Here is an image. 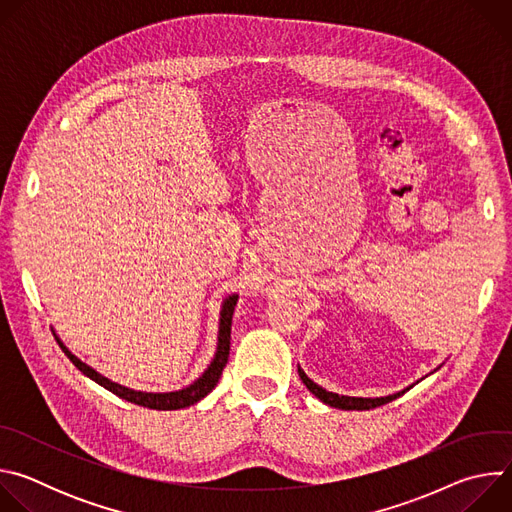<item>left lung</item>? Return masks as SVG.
<instances>
[{
	"label": "left lung",
	"instance_id": "8db88e82",
	"mask_svg": "<svg viewBox=\"0 0 512 512\" xmlns=\"http://www.w3.org/2000/svg\"><path fill=\"white\" fill-rule=\"evenodd\" d=\"M298 373H300V379L304 381V385L308 387V391L312 395H316L322 403L330 405V407H336V409H344V411H350V409H356V411H364V409H373V407H379V405H385L397 397H401L405 391H409L413 385H409L407 389H401L393 395H385V397H348V395H338V393H330L326 389H322L320 385H316L304 371L302 367H298Z\"/></svg>",
	"mask_w": 512,
	"mask_h": 512
}]
</instances>
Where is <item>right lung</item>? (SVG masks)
Instances as JSON below:
<instances>
[{"mask_svg":"<svg viewBox=\"0 0 512 512\" xmlns=\"http://www.w3.org/2000/svg\"><path fill=\"white\" fill-rule=\"evenodd\" d=\"M237 300L239 296L237 294H231L223 300V306H221V318H218V338H216V352L210 360V364L206 367V371L194 381L190 383L188 387L184 389H178V391H170V393H145V391H135V389H129V387H123L119 383H113L111 379L103 377L101 373H97L93 367H89L87 362H83L79 356L72 354L64 342L58 338V334L52 330L58 346L62 348V352L70 358V362L75 364V367L85 375L89 377L91 381L99 383L101 387H105L107 391H111L113 395L129 401V403H135V405H141V407H148V409H158V411H174V409H184V407H190L194 403H198L200 399H204L218 383V379H221L223 375V369L225 364L229 360V350H231V322H233V312H235V306H237Z\"/></svg>","mask_w":512,"mask_h":512,"instance_id":"add662e5","label":"right lung"}]
</instances>
